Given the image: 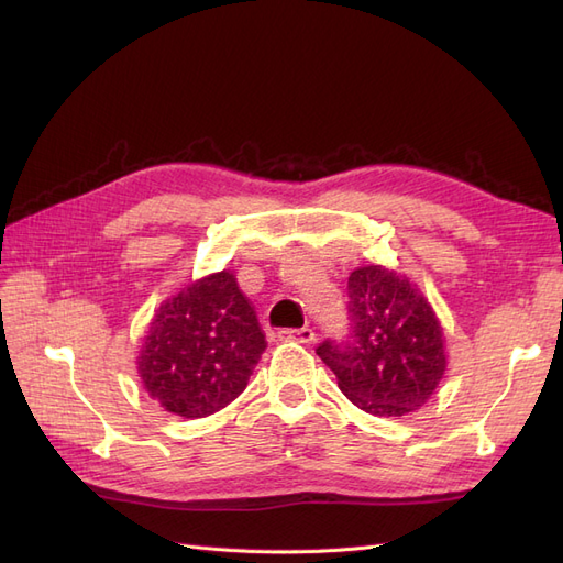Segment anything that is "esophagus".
Here are the masks:
<instances>
[{
    "label": "esophagus",
    "mask_w": 563,
    "mask_h": 563,
    "mask_svg": "<svg viewBox=\"0 0 563 563\" xmlns=\"http://www.w3.org/2000/svg\"><path fill=\"white\" fill-rule=\"evenodd\" d=\"M282 340L286 343H302V345H310L314 340V331L312 329H286L279 333Z\"/></svg>",
    "instance_id": "esophagus-1"
}]
</instances>
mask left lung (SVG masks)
Segmentation results:
<instances>
[{
  "instance_id": "obj_1",
  "label": "left lung",
  "mask_w": 563,
  "mask_h": 563,
  "mask_svg": "<svg viewBox=\"0 0 563 563\" xmlns=\"http://www.w3.org/2000/svg\"><path fill=\"white\" fill-rule=\"evenodd\" d=\"M352 333L327 340L319 360L362 411L401 418L428 404L446 373V338L430 300L385 265L356 267L347 279Z\"/></svg>"
}]
</instances>
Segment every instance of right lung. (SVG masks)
Here are the masks:
<instances>
[{
	"label": "right lung",
	"instance_id": "add662e5",
	"mask_svg": "<svg viewBox=\"0 0 563 563\" xmlns=\"http://www.w3.org/2000/svg\"><path fill=\"white\" fill-rule=\"evenodd\" d=\"M265 347L234 272L220 269L159 305L135 364L150 399L164 411L207 418L242 395Z\"/></svg>",
	"mask_w": 563,
	"mask_h": 563
}]
</instances>
